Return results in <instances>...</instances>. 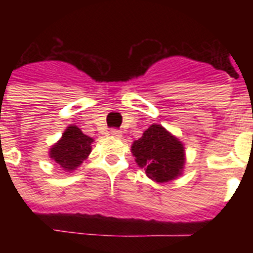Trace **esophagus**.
I'll use <instances>...</instances> for the list:
<instances>
[{
	"instance_id": "34e87169",
	"label": "esophagus",
	"mask_w": 253,
	"mask_h": 253,
	"mask_svg": "<svg viewBox=\"0 0 253 253\" xmlns=\"http://www.w3.org/2000/svg\"><path fill=\"white\" fill-rule=\"evenodd\" d=\"M110 135H113V137H122V131L118 130V129H111Z\"/></svg>"
}]
</instances>
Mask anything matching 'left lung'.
<instances>
[{"label": "left lung", "mask_w": 253, "mask_h": 253, "mask_svg": "<svg viewBox=\"0 0 253 253\" xmlns=\"http://www.w3.org/2000/svg\"><path fill=\"white\" fill-rule=\"evenodd\" d=\"M131 153L138 166L157 182L173 180L184 169V147L161 125H151L142 138L133 143Z\"/></svg>", "instance_id": "obj_1"}]
</instances>
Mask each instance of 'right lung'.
I'll list each match as a JSON object with an SVG mask.
<instances>
[{"label":"right lung","instance_id":"1","mask_svg":"<svg viewBox=\"0 0 253 253\" xmlns=\"http://www.w3.org/2000/svg\"><path fill=\"white\" fill-rule=\"evenodd\" d=\"M92 142V138L84 135L81 129L76 125H71L63 133L62 139L50 149L49 156L62 169L73 171L90 154Z\"/></svg>","mask_w":253,"mask_h":253}]
</instances>
